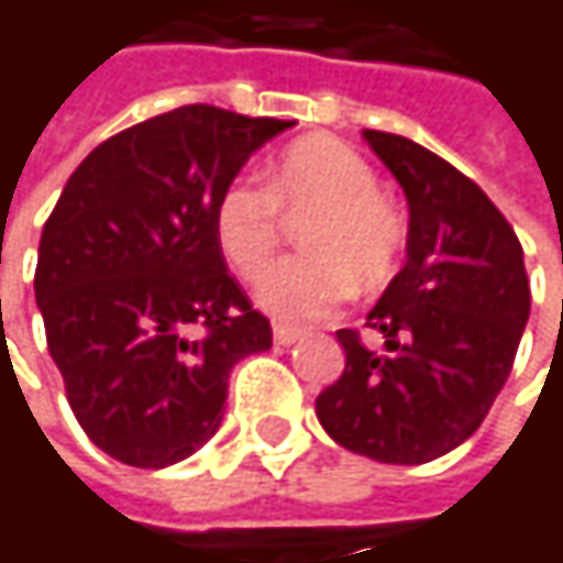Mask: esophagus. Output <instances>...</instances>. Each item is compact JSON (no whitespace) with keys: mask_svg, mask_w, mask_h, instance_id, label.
Wrapping results in <instances>:
<instances>
[{"mask_svg":"<svg viewBox=\"0 0 563 563\" xmlns=\"http://www.w3.org/2000/svg\"><path fill=\"white\" fill-rule=\"evenodd\" d=\"M296 339H302V329H296V325H283V322L274 325V342H277V345H292Z\"/></svg>","mask_w":563,"mask_h":563,"instance_id":"1","label":"esophagus"}]
</instances>
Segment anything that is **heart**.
Listing matches in <instances>:
<instances>
[{
    "label": "heart",
    "instance_id": "b5f03b06",
    "mask_svg": "<svg viewBox=\"0 0 563 563\" xmlns=\"http://www.w3.org/2000/svg\"><path fill=\"white\" fill-rule=\"evenodd\" d=\"M372 163L335 136L289 143L267 185L231 181L214 205V238L228 264L257 280L274 257L283 214H305L302 254L274 264L257 286L261 306L283 322H312L335 312L355 289L391 277L407 244V221L391 195L375 188Z\"/></svg>",
    "mask_w": 563,
    "mask_h": 563
}]
</instances>
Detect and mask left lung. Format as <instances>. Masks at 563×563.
<instances>
[{"label": "left lung", "instance_id": "left-lung-1", "mask_svg": "<svg viewBox=\"0 0 563 563\" xmlns=\"http://www.w3.org/2000/svg\"><path fill=\"white\" fill-rule=\"evenodd\" d=\"M362 136L407 195V264L365 322L388 352H372L358 329H339L345 368L316 397V417L352 453L420 466L486 420L531 289L511 224L470 175L407 136Z\"/></svg>", "mask_w": 563, "mask_h": 563}]
</instances>
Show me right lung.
Returning <instances> with one entry per match:
<instances>
[{
	"label": "right lung",
	"instance_id": "right-lung-1",
	"mask_svg": "<svg viewBox=\"0 0 563 563\" xmlns=\"http://www.w3.org/2000/svg\"><path fill=\"white\" fill-rule=\"evenodd\" d=\"M292 126L188 103L100 143L45 221L35 299L84 433L163 470L208 443L234 362L274 342L214 238L221 191Z\"/></svg>",
	"mask_w": 563,
	"mask_h": 563
}]
</instances>
